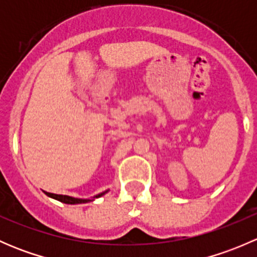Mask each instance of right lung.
Listing matches in <instances>:
<instances>
[{
	"label": "right lung",
	"instance_id": "right-lung-1",
	"mask_svg": "<svg viewBox=\"0 0 257 257\" xmlns=\"http://www.w3.org/2000/svg\"><path fill=\"white\" fill-rule=\"evenodd\" d=\"M46 194H47L48 196H51V198L56 199V200H59L62 201V203L64 204H82V203H88V201H92L94 200V199L99 198V196H102L103 194H98V195H95L94 198L92 199H76V198H72V196H67V195H57V194H52V193H47V191H45Z\"/></svg>",
	"mask_w": 257,
	"mask_h": 257
}]
</instances>
